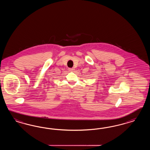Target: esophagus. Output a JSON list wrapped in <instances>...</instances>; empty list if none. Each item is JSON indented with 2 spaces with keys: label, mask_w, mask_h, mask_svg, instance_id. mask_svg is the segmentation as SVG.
Returning <instances> with one entry per match:
<instances>
[{
  "label": "esophagus",
  "mask_w": 150,
  "mask_h": 150,
  "mask_svg": "<svg viewBox=\"0 0 150 150\" xmlns=\"http://www.w3.org/2000/svg\"><path fill=\"white\" fill-rule=\"evenodd\" d=\"M68 70L69 71H73L75 69L74 68H69Z\"/></svg>",
  "instance_id": "obj_1"
}]
</instances>
